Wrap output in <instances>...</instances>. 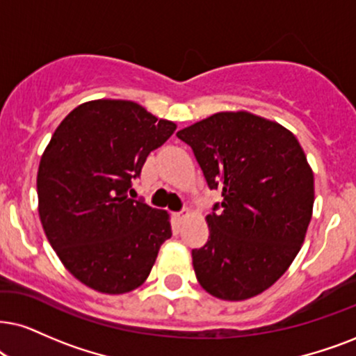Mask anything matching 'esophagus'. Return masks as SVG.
Returning a JSON list of instances; mask_svg holds the SVG:
<instances>
[{
  "label": "esophagus",
  "mask_w": 356,
  "mask_h": 356,
  "mask_svg": "<svg viewBox=\"0 0 356 356\" xmlns=\"http://www.w3.org/2000/svg\"><path fill=\"white\" fill-rule=\"evenodd\" d=\"M174 217H175V220H177L179 223H181V222H184V220L188 217V210L184 209L182 211H177V213H174Z\"/></svg>",
  "instance_id": "1"
}]
</instances>
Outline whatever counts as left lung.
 <instances>
[{"instance_id": "8db88e82", "label": "left lung", "mask_w": 356, "mask_h": 356, "mask_svg": "<svg viewBox=\"0 0 356 356\" xmlns=\"http://www.w3.org/2000/svg\"><path fill=\"white\" fill-rule=\"evenodd\" d=\"M223 200L192 250L200 286L223 300L261 294L291 266L312 218L314 174L294 134L246 111H223L177 133Z\"/></svg>"}]
</instances>
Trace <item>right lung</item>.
Returning a JSON list of instances; mask_svg holds the SVG:
<instances>
[{"label": "right lung", "instance_id": "1", "mask_svg": "<svg viewBox=\"0 0 356 356\" xmlns=\"http://www.w3.org/2000/svg\"><path fill=\"white\" fill-rule=\"evenodd\" d=\"M175 124L126 100L72 110L52 134L38 172L39 217L64 266L105 294H124L149 276L172 236L168 211L129 199L151 151Z\"/></svg>", "mask_w": 356, "mask_h": 356}]
</instances>
